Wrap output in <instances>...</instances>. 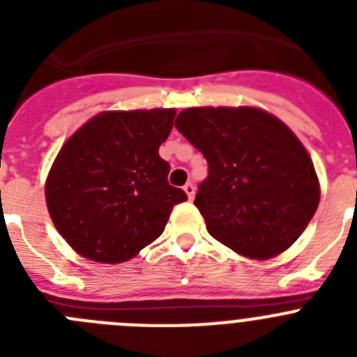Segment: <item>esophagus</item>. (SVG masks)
Instances as JSON below:
<instances>
[{
    "label": "esophagus",
    "mask_w": 357,
    "mask_h": 357,
    "mask_svg": "<svg viewBox=\"0 0 357 357\" xmlns=\"http://www.w3.org/2000/svg\"><path fill=\"white\" fill-rule=\"evenodd\" d=\"M184 191H185V195H188L189 200H193V198H195V184L188 182V184L184 185Z\"/></svg>",
    "instance_id": "obj_1"
}]
</instances>
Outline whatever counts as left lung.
Returning <instances> with one entry per match:
<instances>
[{
	"instance_id": "8db88e82",
	"label": "left lung",
	"mask_w": 357,
	"mask_h": 357,
	"mask_svg": "<svg viewBox=\"0 0 357 357\" xmlns=\"http://www.w3.org/2000/svg\"><path fill=\"white\" fill-rule=\"evenodd\" d=\"M175 127L209 164L195 206L214 239L263 261L301 238L317 213L320 184L284 123L255 107H193Z\"/></svg>"
}]
</instances>
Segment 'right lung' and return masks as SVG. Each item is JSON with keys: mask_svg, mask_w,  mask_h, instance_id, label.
<instances>
[{"mask_svg": "<svg viewBox=\"0 0 357 357\" xmlns=\"http://www.w3.org/2000/svg\"><path fill=\"white\" fill-rule=\"evenodd\" d=\"M175 109L110 110L61 148L46 178V206L73 250L96 263H123L162 234L188 195L168 182L159 155Z\"/></svg>", "mask_w": 357, "mask_h": 357, "instance_id": "obj_1", "label": "right lung"}]
</instances>
